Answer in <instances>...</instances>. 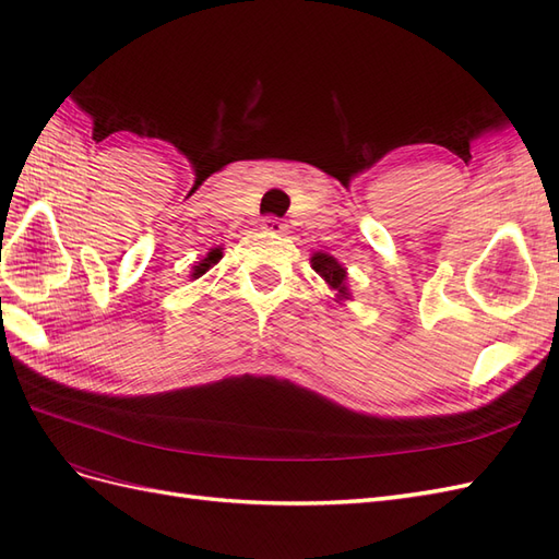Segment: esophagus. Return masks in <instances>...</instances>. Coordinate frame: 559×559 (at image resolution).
Wrapping results in <instances>:
<instances>
[{"instance_id": "esophagus-1", "label": "esophagus", "mask_w": 559, "mask_h": 559, "mask_svg": "<svg viewBox=\"0 0 559 559\" xmlns=\"http://www.w3.org/2000/svg\"><path fill=\"white\" fill-rule=\"evenodd\" d=\"M261 226H263L265 233H284L286 230V224L277 216H265Z\"/></svg>"}]
</instances>
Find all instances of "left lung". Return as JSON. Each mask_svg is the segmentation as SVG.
Wrapping results in <instances>:
<instances>
[{"instance_id":"obj_1","label":"left lung","mask_w":559,"mask_h":559,"mask_svg":"<svg viewBox=\"0 0 559 559\" xmlns=\"http://www.w3.org/2000/svg\"><path fill=\"white\" fill-rule=\"evenodd\" d=\"M310 263L314 273L324 280L331 289H335L341 296H347V286H345L347 273L341 263H337L333 257H329V253H321V251L314 253Z\"/></svg>"}]
</instances>
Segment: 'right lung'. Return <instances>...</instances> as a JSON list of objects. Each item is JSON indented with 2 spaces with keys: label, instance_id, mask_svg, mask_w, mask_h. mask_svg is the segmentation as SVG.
Segmentation results:
<instances>
[{
  "label": "right lung",
  "instance_id": "obj_1",
  "mask_svg": "<svg viewBox=\"0 0 559 559\" xmlns=\"http://www.w3.org/2000/svg\"><path fill=\"white\" fill-rule=\"evenodd\" d=\"M218 259H222V249H212L210 253H207V259L205 261H202V263H198L195 267H193V280H198L200 275H205L207 273V270L218 261Z\"/></svg>",
  "mask_w": 559,
  "mask_h": 559
}]
</instances>
